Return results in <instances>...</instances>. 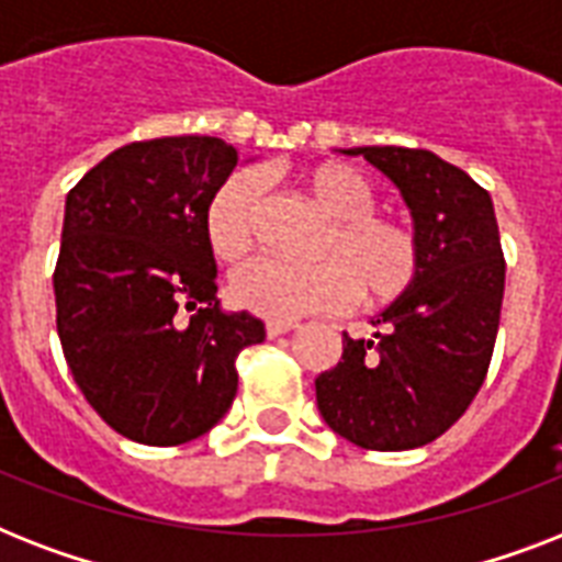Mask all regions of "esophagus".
<instances>
[{"mask_svg":"<svg viewBox=\"0 0 562 562\" xmlns=\"http://www.w3.org/2000/svg\"><path fill=\"white\" fill-rule=\"evenodd\" d=\"M291 329H297V324H294V321H268V324H265V333H268V338H280V335L291 333Z\"/></svg>","mask_w":562,"mask_h":562,"instance_id":"34e87169","label":"esophagus"}]
</instances>
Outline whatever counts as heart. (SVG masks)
<instances>
[{
  "mask_svg": "<svg viewBox=\"0 0 562 562\" xmlns=\"http://www.w3.org/2000/svg\"><path fill=\"white\" fill-rule=\"evenodd\" d=\"M308 198L333 218L321 241V262L259 256L233 273L229 294L247 312L268 321H297L315 312L361 303H387L411 289L419 273L417 233L375 212V189L359 169L321 162L303 175ZM265 183L256 171H238L215 192L206 210V238L218 259H241L254 247L262 218Z\"/></svg>",
  "mask_w": 562,
  "mask_h": 562,
  "instance_id": "1",
  "label": "heart"
}]
</instances>
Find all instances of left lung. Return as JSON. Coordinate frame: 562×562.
I'll return each instance as SVG.
<instances>
[{
    "instance_id": "8db88e82",
    "label": "left lung",
    "mask_w": 562,
    "mask_h": 562,
    "mask_svg": "<svg viewBox=\"0 0 562 562\" xmlns=\"http://www.w3.org/2000/svg\"><path fill=\"white\" fill-rule=\"evenodd\" d=\"M382 171L411 210L419 273L373 324L344 333L341 361L315 379L317 408L344 440L402 452L440 437L484 384L505 297V256L487 189L423 148H344Z\"/></svg>"
}]
</instances>
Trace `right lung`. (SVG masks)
Returning a JSON list of instances; mask_svg holds the SVG:
<instances>
[{
    "label": "right lung",
    "instance_id": "add662e5",
    "mask_svg": "<svg viewBox=\"0 0 562 562\" xmlns=\"http://www.w3.org/2000/svg\"><path fill=\"white\" fill-rule=\"evenodd\" d=\"M238 154L218 136H162L108 154L66 194L57 335L92 408L127 440L206 435L238 391L236 359L265 341L224 312L206 210Z\"/></svg>",
    "mask_w": 562,
    "mask_h": 562
}]
</instances>
